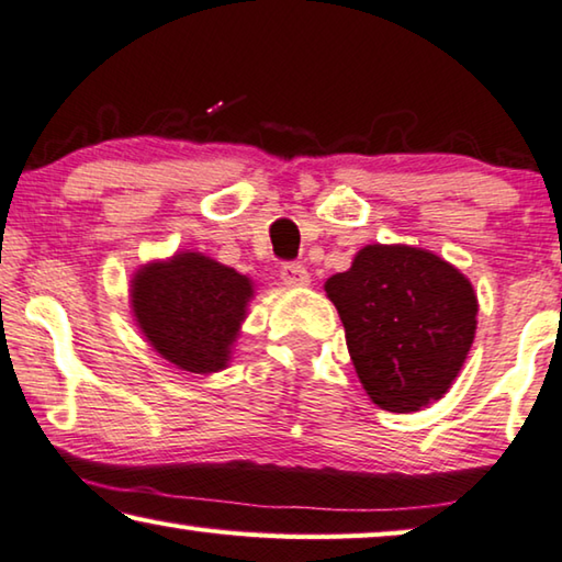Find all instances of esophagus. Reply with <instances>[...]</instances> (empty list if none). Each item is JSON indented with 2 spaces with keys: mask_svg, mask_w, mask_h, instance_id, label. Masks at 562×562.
I'll use <instances>...</instances> for the list:
<instances>
[{
  "mask_svg": "<svg viewBox=\"0 0 562 562\" xmlns=\"http://www.w3.org/2000/svg\"><path fill=\"white\" fill-rule=\"evenodd\" d=\"M281 279H283V283H289V286H308L311 273L306 271V266H301V263H283Z\"/></svg>",
  "mask_w": 562,
  "mask_h": 562,
  "instance_id": "1",
  "label": "esophagus"
}]
</instances>
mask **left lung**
<instances>
[{
  "instance_id": "left-lung-1",
  "label": "left lung",
  "mask_w": 562,
  "mask_h": 562,
  "mask_svg": "<svg viewBox=\"0 0 562 562\" xmlns=\"http://www.w3.org/2000/svg\"><path fill=\"white\" fill-rule=\"evenodd\" d=\"M324 289L375 406L413 413L443 398L477 326V296L465 273L426 248L368 244Z\"/></svg>"
}]
</instances>
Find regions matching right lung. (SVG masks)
I'll return each instance as SVG.
<instances>
[{
	"mask_svg": "<svg viewBox=\"0 0 562 562\" xmlns=\"http://www.w3.org/2000/svg\"><path fill=\"white\" fill-rule=\"evenodd\" d=\"M254 299V281L199 251L136 269L128 303L136 326L164 361L187 373L211 375L232 361Z\"/></svg>",
	"mask_w": 562,
	"mask_h": 562,
	"instance_id": "obj_1",
	"label": "right lung"
}]
</instances>
